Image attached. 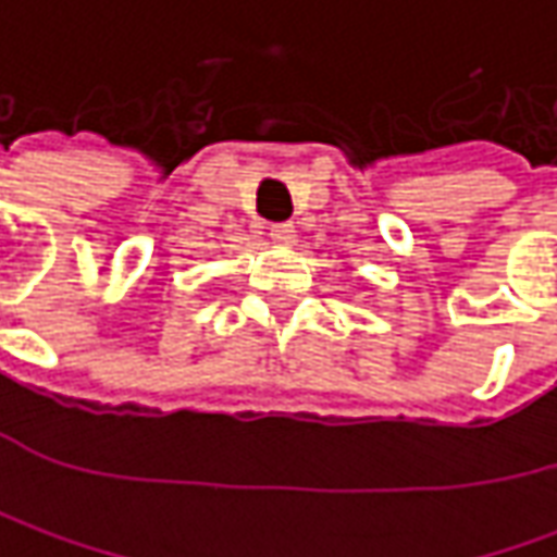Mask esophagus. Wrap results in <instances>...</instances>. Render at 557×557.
Segmentation results:
<instances>
[{
  "instance_id": "34e87169",
  "label": "esophagus",
  "mask_w": 557,
  "mask_h": 557,
  "mask_svg": "<svg viewBox=\"0 0 557 557\" xmlns=\"http://www.w3.org/2000/svg\"><path fill=\"white\" fill-rule=\"evenodd\" d=\"M269 235H272L275 245H294V225L290 223H272Z\"/></svg>"
}]
</instances>
